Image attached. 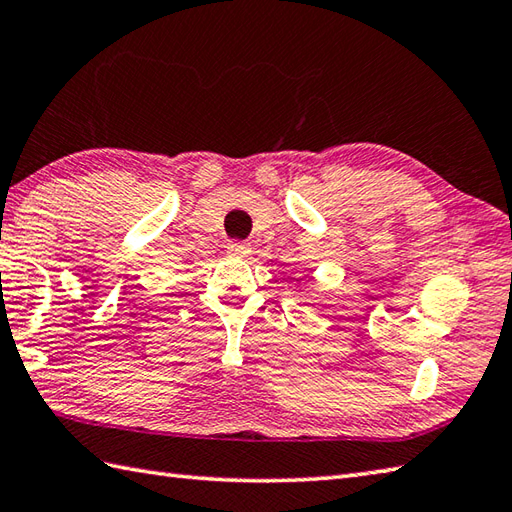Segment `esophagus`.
Instances as JSON below:
<instances>
[{"instance_id":"1","label":"esophagus","mask_w":512,"mask_h":512,"mask_svg":"<svg viewBox=\"0 0 512 512\" xmlns=\"http://www.w3.org/2000/svg\"><path fill=\"white\" fill-rule=\"evenodd\" d=\"M227 251L233 257H248V255H251V246H248L246 242H231L227 246Z\"/></svg>"}]
</instances>
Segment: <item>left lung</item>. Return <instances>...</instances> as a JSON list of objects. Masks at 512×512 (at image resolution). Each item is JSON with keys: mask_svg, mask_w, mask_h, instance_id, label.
<instances>
[{"mask_svg": "<svg viewBox=\"0 0 512 512\" xmlns=\"http://www.w3.org/2000/svg\"><path fill=\"white\" fill-rule=\"evenodd\" d=\"M296 281H299V279H296Z\"/></svg>", "mask_w": 512, "mask_h": 512, "instance_id": "left-lung-1", "label": "left lung"}]
</instances>
